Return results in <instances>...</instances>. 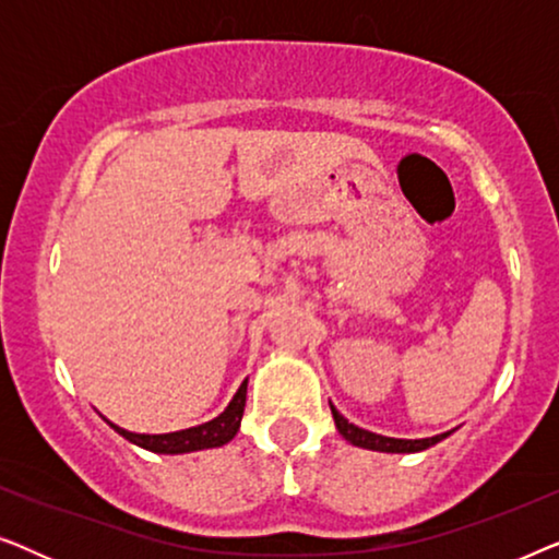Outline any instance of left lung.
<instances>
[{"mask_svg":"<svg viewBox=\"0 0 559 559\" xmlns=\"http://www.w3.org/2000/svg\"><path fill=\"white\" fill-rule=\"evenodd\" d=\"M333 412V419H335V427H338V432L346 438L348 442H354L358 448H369V450H379V453H417V450H427L435 442H440L442 438H448L450 432L445 435H435V438H425V440H396V438H384V435H377V432H369V430H361V427L350 425L346 417L341 415L338 409L331 407Z\"/></svg>","mask_w":559,"mask_h":559,"instance_id":"obj_1","label":"left lung"}]
</instances>
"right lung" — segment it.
I'll use <instances>...</instances> for the list:
<instances>
[{"mask_svg": "<svg viewBox=\"0 0 559 559\" xmlns=\"http://www.w3.org/2000/svg\"><path fill=\"white\" fill-rule=\"evenodd\" d=\"M243 404H247V379H243L239 392L234 394V400L228 402V407L221 412L218 417H213L211 423L188 427V430H180V432H167V435H136V432L121 430V427L111 423L109 425L121 435V438H127L129 442H134V445H140L144 450H152V453H170V455L193 453V450L226 445V442L236 435V430H239Z\"/></svg>", "mask_w": 559, "mask_h": 559, "instance_id": "right-lung-1", "label": "right lung"}]
</instances>
